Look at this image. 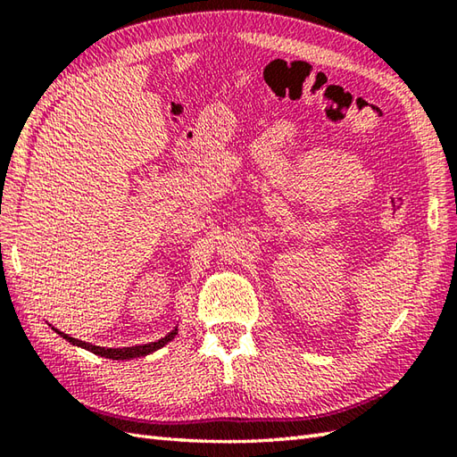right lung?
Instances as JSON below:
<instances>
[{
    "label": "right lung",
    "instance_id": "obj_1",
    "mask_svg": "<svg viewBox=\"0 0 457 457\" xmlns=\"http://www.w3.org/2000/svg\"><path fill=\"white\" fill-rule=\"evenodd\" d=\"M54 332L64 337L66 342H71L72 345H79L82 349H88V352L100 355V357H108V359H115V361H125V359H133V357H143V355H149L153 352H157V349H161L162 345H167L169 342H172L174 337H177L179 334V326L170 329V332L157 339V342H151V344H143V345H131V347H100V345H92L88 342H82V339H76V337H71L68 334L61 332V329L53 328Z\"/></svg>",
    "mask_w": 457,
    "mask_h": 457
}]
</instances>
